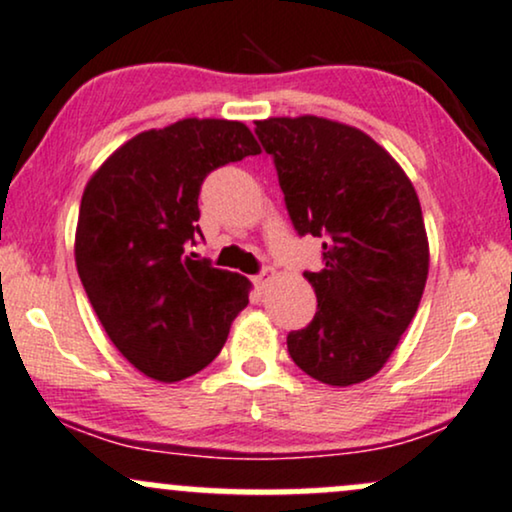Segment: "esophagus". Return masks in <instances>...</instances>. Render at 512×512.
<instances>
[{
	"mask_svg": "<svg viewBox=\"0 0 512 512\" xmlns=\"http://www.w3.org/2000/svg\"><path fill=\"white\" fill-rule=\"evenodd\" d=\"M270 275H273V270H263V273L261 275H256L254 277V285L258 287V289H266L268 287V282H270Z\"/></svg>",
	"mask_w": 512,
	"mask_h": 512,
	"instance_id": "obj_1",
	"label": "esophagus"
}]
</instances>
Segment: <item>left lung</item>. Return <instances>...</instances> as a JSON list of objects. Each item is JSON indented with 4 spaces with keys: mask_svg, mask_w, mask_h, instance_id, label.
Segmentation results:
<instances>
[{
    "mask_svg": "<svg viewBox=\"0 0 512 512\" xmlns=\"http://www.w3.org/2000/svg\"><path fill=\"white\" fill-rule=\"evenodd\" d=\"M256 135L273 156L299 237L323 239L306 270L318 311L287 334L313 380L349 387L377 375L418 311L430 270L422 208L399 163L365 132L318 116L268 118Z\"/></svg>",
    "mask_w": 512,
    "mask_h": 512,
    "instance_id": "1",
    "label": "left lung"
}]
</instances>
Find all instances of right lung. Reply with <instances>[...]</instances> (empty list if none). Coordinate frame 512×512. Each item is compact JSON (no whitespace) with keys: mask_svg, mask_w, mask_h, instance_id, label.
I'll return each instance as SVG.
<instances>
[{"mask_svg":"<svg viewBox=\"0 0 512 512\" xmlns=\"http://www.w3.org/2000/svg\"><path fill=\"white\" fill-rule=\"evenodd\" d=\"M254 154L244 123L185 118L132 137L87 182L75 266L109 339L151 380L204 370L249 304L246 277L187 249L201 237V182Z\"/></svg>","mask_w":512,"mask_h":512,"instance_id":"right-lung-1","label":"right lung"}]
</instances>
